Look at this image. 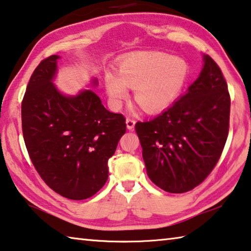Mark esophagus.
I'll use <instances>...</instances> for the list:
<instances>
[{
  "mask_svg": "<svg viewBox=\"0 0 251 251\" xmlns=\"http://www.w3.org/2000/svg\"><path fill=\"white\" fill-rule=\"evenodd\" d=\"M135 120L134 118H130V117H127L126 118V126H127V128L128 129H133L134 127H135Z\"/></svg>",
  "mask_w": 251,
  "mask_h": 251,
  "instance_id": "34e87169",
  "label": "esophagus"
}]
</instances>
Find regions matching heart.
<instances>
[{
  "mask_svg": "<svg viewBox=\"0 0 251 251\" xmlns=\"http://www.w3.org/2000/svg\"><path fill=\"white\" fill-rule=\"evenodd\" d=\"M187 78V65L180 58L161 52L129 54L118 63V74H105L110 100L120 103L134 88V99L144 112L156 113L171 105Z\"/></svg>",
  "mask_w": 251,
  "mask_h": 251,
  "instance_id": "obj_1",
  "label": "heart"
}]
</instances>
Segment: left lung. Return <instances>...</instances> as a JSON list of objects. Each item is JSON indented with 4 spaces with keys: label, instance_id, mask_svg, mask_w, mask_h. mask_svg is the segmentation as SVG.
<instances>
[{
    "label": "left lung",
    "instance_id": "1",
    "mask_svg": "<svg viewBox=\"0 0 251 251\" xmlns=\"http://www.w3.org/2000/svg\"><path fill=\"white\" fill-rule=\"evenodd\" d=\"M203 62L185 95L160 115L135 125L147 175L168 193H186L201 184L218 163L228 137L226 79L209 55H203Z\"/></svg>",
    "mask_w": 251,
    "mask_h": 251
}]
</instances>
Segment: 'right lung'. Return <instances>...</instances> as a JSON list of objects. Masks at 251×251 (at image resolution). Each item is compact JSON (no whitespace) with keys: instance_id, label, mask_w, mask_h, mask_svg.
Masks as SVG:
<instances>
[{"instance_id":"right-lung-1","label":"right lung","mask_w":251,"mask_h":251,"mask_svg":"<svg viewBox=\"0 0 251 251\" xmlns=\"http://www.w3.org/2000/svg\"><path fill=\"white\" fill-rule=\"evenodd\" d=\"M58 58L43 59L29 78L22 100L23 137L45 184L63 197L83 201L107 180V161L125 134L126 120L106 109L93 91L61 94L52 83Z\"/></svg>"}]
</instances>
